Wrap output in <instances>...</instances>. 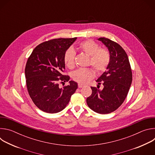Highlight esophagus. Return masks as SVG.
Here are the masks:
<instances>
[{"label":"esophagus","instance_id":"obj_1","mask_svg":"<svg viewBox=\"0 0 155 155\" xmlns=\"http://www.w3.org/2000/svg\"><path fill=\"white\" fill-rule=\"evenodd\" d=\"M84 86V85H83V84H80V83H79L78 84V87H79V88H81V87H83Z\"/></svg>","mask_w":155,"mask_h":155}]
</instances>
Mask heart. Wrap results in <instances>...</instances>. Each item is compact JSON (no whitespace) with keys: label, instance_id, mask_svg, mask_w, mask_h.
<instances>
[{"label":"heart","instance_id":"1","mask_svg":"<svg viewBox=\"0 0 155 155\" xmlns=\"http://www.w3.org/2000/svg\"><path fill=\"white\" fill-rule=\"evenodd\" d=\"M80 49L86 54L90 56V64L97 72H102L107 68L110 62V55L105 48H100L98 44L92 40H87L79 44ZM75 52L72 48L66 50L64 56L65 65L72 69L75 65ZM94 76V73L90 69H79L72 74V78L81 84H85L91 80Z\"/></svg>","mask_w":155,"mask_h":155}]
</instances>
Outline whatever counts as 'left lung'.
Returning <instances> with one entry per match:
<instances>
[{
  "instance_id": "1",
  "label": "left lung",
  "mask_w": 155,
  "mask_h": 155,
  "mask_svg": "<svg viewBox=\"0 0 155 155\" xmlns=\"http://www.w3.org/2000/svg\"><path fill=\"white\" fill-rule=\"evenodd\" d=\"M97 40L107 48L110 60L106 71L96 80L98 86L103 83V89L91 87L92 94L87 97L86 102L95 112L108 114L114 112L125 100L132 83V71L127 55L119 44L105 37Z\"/></svg>"
}]
</instances>
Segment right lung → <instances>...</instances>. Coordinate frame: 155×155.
I'll return each mask as SVG.
<instances>
[{"label":"right lung","mask_w":155,"mask_h":155,"mask_svg":"<svg viewBox=\"0 0 155 155\" xmlns=\"http://www.w3.org/2000/svg\"><path fill=\"white\" fill-rule=\"evenodd\" d=\"M56 38L37 46L29 57L25 68L26 85L34 104L43 112H59L68 105L78 87L77 83L63 75L64 53L77 40ZM69 81L61 88L58 83Z\"/></svg>","instance_id":"add662e5"}]
</instances>
